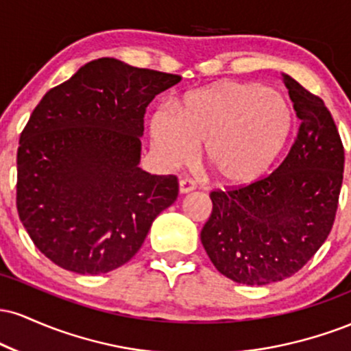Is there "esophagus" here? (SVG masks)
<instances>
[{
    "mask_svg": "<svg viewBox=\"0 0 351 351\" xmlns=\"http://www.w3.org/2000/svg\"><path fill=\"white\" fill-rule=\"evenodd\" d=\"M196 189V181L191 178H183L180 180V193L181 195H186V193H191Z\"/></svg>",
    "mask_w": 351,
    "mask_h": 351,
    "instance_id": "obj_1",
    "label": "esophagus"
}]
</instances>
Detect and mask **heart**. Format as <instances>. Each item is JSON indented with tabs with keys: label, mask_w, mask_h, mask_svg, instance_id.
Listing matches in <instances>:
<instances>
[{
	"label": "heart",
	"mask_w": 351,
	"mask_h": 351,
	"mask_svg": "<svg viewBox=\"0 0 351 351\" xmlns=\"http://www.w3.org/2000/svg\"><path fill=\"white\" fill-rule=\"evenodd\" d=\"M292 107L257 82L224 80L193 90L178 114L156 112L152 142L170 165H183L203 147L204 167L226 188H245L267 175L287 148Z\"/></svg>",
	"instance_id": "b5f03b06"
}]
</instances>
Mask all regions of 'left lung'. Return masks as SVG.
<instances>
[{"mask_svg": "<svg viewBox=\"0 0 351 351\" xmlns=\"http://www.w3.org/2000/svg\"><path fill=\"white\" fill-rule=\"evenodd\" d=\"M300 119L291 152L271 175L245 188L213 189L201 243L215 267L245 285H267L299 272L335 221L345 150L318 95L284 74Z\"/></svg>", "mask_w": 351, "mask_h": 351, "instance_id": "obj_1", "label": "left lung"}]
</instances>
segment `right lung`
Here are the masks:
<instances>
[{"label":"right lung","instance_id":"obj_1","mask_svg":"<svg viewBox=\"0 0 351 351\" xmlns=\"http://www.w3.org/2000/svg\"><path fill=\"white\" fill-rule=\"evenodd\" d=\"M181 75L114 58L52 87L19 136L16 208L36 247L75 274H106L142 247L178 196L175 175L138 167L148 104Z\"/></svg>","mask_w":351,"mask_h":351}]
</instances>
